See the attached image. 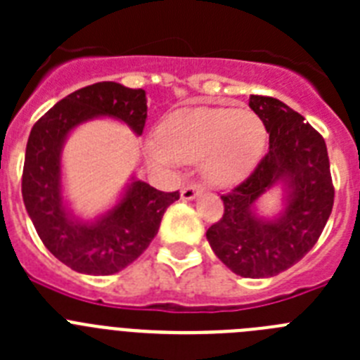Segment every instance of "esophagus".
Masks as SVG:
<instances>
[{
	"instance_id": "1",
	"label": "esophagus",
	"mask_w": 360,
	"mask_h": 360,
	"mask_svg": "<svg viewBox=\"0 0 360 360\" xmlns=\"http://www.w3.org/2000/svg\"><path fill=\"white\" fill-rule=\"evenodd\" d=\"M202 191L203 187L200 184H189V186L182 187V200H195Z\"/></svg>"
}]
</instances>
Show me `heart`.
Returning <instances> with one entry per match:
<instances>
[{"label": "heart", "mask_w": 360, "mask_h": 360, "mask_svg": "<svg viewBox=\"0 0 360 360\" xmlns=\"http://www.w3.org/2000/svg\"><path fill=\"white\" fill-rule=\"evenodd\" d=\"M265 144V124L252 111L200 106L171 113L158 128V142H149L146 153L162 167L203 160L209 182L229 187L256 169Z\"/></svg>", "instance_id": "obj_1"}]
</instances>
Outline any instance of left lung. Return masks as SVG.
I'll use <instances>...</instances> for the list:
<instances>
[{"mask_svg": "<svg viewBox=\"0 0 360 360\" xmlns=\"http://www.w3.org/2000/svg\"><path fill=\"white\" fill-rule=\"evenodd\" d=\"M265 124L269 151L247 180L221 196L224 216L207 229L216 256L241 278H272L290 269L319 240L333 207V184L324 139L304 117L274 97L250 95ZM278 183L285 207L262 219L253 203Z\"/></svg>", "mask_w": 360, "mask_h": 360, "instance_id": "1", "label": "left lung"}]
</instances>
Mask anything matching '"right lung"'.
<instances>
[{
  "instance_id": "right-lung-1",
  "label": "right lung",
  "mask_w": 360,
  "mask_h": 360,
  "mask_svg": "<svg viewBox=\"0 0 360 360\" xmlns=\"http://www.w3.org/2000/svg\"><path fill=\"white\" fill-rule=\"evenodd\" d=\"M97 117L126 122L142 135L148 119L144 90L119 82H95L56 104L34 124L25 153L21 193L44 247L75 272L110 276L126 269L157 236L162 216L180 198L142 180L129 184L115 207L82 221L66 207L61 189V151L73 128Z\"/></svg>"
}]
</instances>
